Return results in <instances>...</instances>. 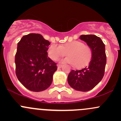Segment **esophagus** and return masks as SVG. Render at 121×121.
<instances>
[{
    "label": "esophagus",
    "instance_id": "34e87169",
    "mask_svg": "<svg viewBox=\"0 0 121 121\" xmlns=\"http://www.w3.org/2000/svg\"><path fill=\"white\" fill-rule=\"evenodd\" d=\"M63 67V65H61V64H57V67L58 68H61Z\"/></svg>",
    "mask_w": 121,
    "mask_h": 121
}]
</instances>
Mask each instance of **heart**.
I'll list each match as a JSON object with an SVG mask.
<instances>
[{
  "instance_id": "obj_1",
  "label": "heart",
  "mask_w": 121,
  "mask_h": 121,
  "mask_svg": "<svg viewBox=\"0 0 121 121\" xmlns=\"http://www.w3.org/2000/svg\"><path fill=\"white\" fill-rule=\"evenodd\" d=\"M47 53L50 58L57 60L68 54V57L61 60V63H68L77 68L84 67L91 60L92 51L88 46L80 41H73L61 46L53 44L48 47Z\"/></svg>"
}]
</instances>
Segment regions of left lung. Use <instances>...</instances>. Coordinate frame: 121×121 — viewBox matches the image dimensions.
Segmentation results:
<instances>
[{"label":"left lung","mask_w":121,"mask_h":121,"mask_svg":"<svg viewBox=\"0 0 121 121\" xmlns=\"http://www.w3.org/2000/svg\"><path fill=\"white\" fill-rule=\"evenodd\" d=\"M80 39L86 43L92 51V58L89 65L80 70H72L67 81L71 87L77 91H90L103 78L107 63L105 48L103 41L95 35H81Z\"/></svg>","instance_id":"1"}]
</instances>
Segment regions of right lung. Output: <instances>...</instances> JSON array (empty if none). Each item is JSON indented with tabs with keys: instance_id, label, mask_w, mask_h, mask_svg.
<instances>
[{
	"instance_id": "obj_1",
	"label": "right lung",
	"mask_w": 121,
	"mask_h": 121,
	"mask_svg": "<svg viewBox=\"0 0 121 121\" xmlns=\"http://www.w3.org/2000/svg\"><path fill=\"white\" fill-rule=\"evenodd\" d=\"M50 44L41 35L36 33L23 36L17 43L16 74L23 86L30 91H44L52 83L57 67L47 56Z\"/></svg>"
}]
</instances>
